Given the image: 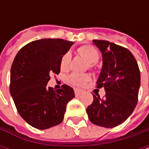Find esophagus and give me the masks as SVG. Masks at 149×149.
I'll return each instance as SVG.
<instances>
[{"label": "esophagus", "instance_id": "34e87169", "mask_svg": "<svg viewBox=\"0 0 149 149\" xmlns=\"http://www.w3.org/2000/svg\"><path fill=\"white\" fill-rule=\"evenodd\" d=\"M74 92L76 96H79V95H81V94L83 93V91H81V90H77V89H76L74 91Z\"/></svg>", "mask_w": 149, "mask_h": 149}]
</instances>
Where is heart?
Returning <instances> with one entry per match:
<instances>
[{"label":"heart","mask_w":149,"mask_h":149,"mask_svg":"<svg viewBox=\"0 0 149 149\" xmlns=\"http://www.w3.org/2000/svg\"><path fill=\"white\" fill-rule=\"evenodd\" d=\"M77 52L80 55H82L84 58H85L91 64L90 66L92 67L95 63L97 62L99 59V52L92 45H81L78 49ZM71 61V53L66 52L65 53L61 59H60V68L62 70H65L68 68L69 64ZM90 76L85 74H77L73 73L69 77V81L72 83L73 85L76 86H82L84 84H86L90 80Z\"/></svg>","instance_id":"1"}]
</instances>
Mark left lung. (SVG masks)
Returning <instances> with one entry per match:
<instances>
[{"label": "left lung", "mask_w": 149, "mask_h": 149, "mask_svg": "<svg viewBox=\"0 0 149 149\" xmlns=\"http://www.w3.org/2000/svg\"><path fill=\"white\" fill-rule=\"evenodd\" d=\"M103 56V67L97 87H104L101 99L93 95V103L86 112L90 121L104 128H114L125 122L138 101L140 70L133 54L125 47L107 40H93Z\"/></svg>", "instance_id": "8db88e82"}]
</instances>
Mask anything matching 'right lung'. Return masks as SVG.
<instances>
[{
	"label": "right lung",
	"instance_id": "1",
	"mask_svg": "<svg viewBox=\"0 0 149 149\" xmlns=\"http://www.w3.org/2000/svg\"><path fill=\"white\" fill-rule=\"evenodd\" d=\"M72 45L62 39H42L23 46L15 56L10 94L20 116L33 128L46 130L61 123L66 105L75 97L66 84L57 91L47 87L50 73L60 72V59Z\"/></svg>",
	"mask_w": 149,
	"mask_h": 149
}]
</instances>
